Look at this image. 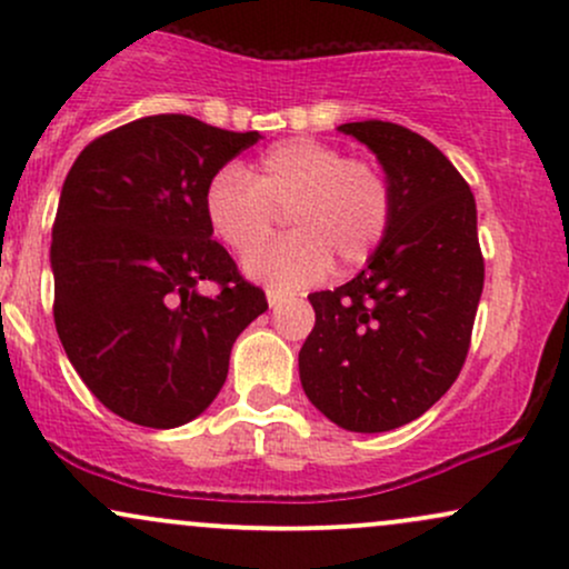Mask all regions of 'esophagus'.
<instances>
[{"label":"esophagus","instance_id":"esophagus-1","mask_svg":"<svg viewBox=\"0 0 569 569\" xmlns=\"http://www.w3.org/2000/svg\"><path fill=\"white\" fill-rule=\"evenodd\" d=\"M286 297H289V293H286V291L267 289V305H270V307H278L280 302H286Z\"/></svg>","mask_w":569,"mask_h":569}]
</instances>
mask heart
<instances>
[{"label": "heart", "mask_w": 569, "mask_h": 569, "mask_svg": "<svg viewBox=\"0 0 569 569\" xmlns=\"http://www.w3.org/2000/svg\"><path fill=\"white\" fill-rule=\"evenodd\" d=\"M286 212L298 230L280 244L260 249ZM208 227L232 251L248 254L243 270L264 283H312L337 270L367 264L393 219V189L380 166L348 158L342 149L312 139L280 141L248 171L224 166L202 192Z\"/></svg>", "instance_id": "heart-1"}]
</instances>
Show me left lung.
Returning a JSON list of instances; mask_svg holds the SVG:
<instances>
[{
    "mask_svg": "<svg viewBox=\"0 0 569 569\" xmlns=\"http://www.w3.org/2000/svg\"><path fill=\"white\" fill-rule=\"evenodd\" d=\"M393 189V219L350 283L310 293L316 326L299 350L312 407L352 433L417 420L452 388L471 348L485 259L476 200L457 168L396 122H345Z\"/></svg>",
    "mask_w": 569,
    "mask_h": 569,
    "instance_id": "left-lung-1",
    "label": "left lung"
}]
</instances>
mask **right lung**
I'll return each mask as SVG.
<instances>
[{"instance_id": "add662e5", "label": "right lung", "mask_w": 569, "mask_h": 569, "mask_svg": "<svg viewBox=\"0 0 569 569\" xmlns=\"http://www.w3.org/2000/svg\"><path fill=\"white\" fill-rule=\"evenodd\" d=\"M257 130L154 114L98 136L63 181L50 264L71 367L122 420L176 428L217 398L264 291L211 240L202 192ZM200 279L220 286L213 298Z\"/></svg>"}]
</instances>
